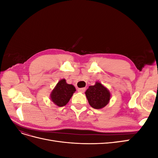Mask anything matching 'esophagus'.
<instances>
[{
	"mask_svg": "<svg viewBox=\"0 0 158 158\" xmlns=\"http://www.w3.org/2000/svg\"><path fill=\"white\" fill-rule=\"evenodd\" d=\"M78 91L79 92H82V93H84L85 91V88H78Z\"/></svg>",
	"mask_w": 158,
	"mask_h": 158,
	"instance_id": "obj_1",
	"label": "esophagus"
}]
</instances>
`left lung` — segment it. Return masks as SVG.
<instances>
[{"mask_svg":"<svg viewBox=\"0 0 158 158\" xmlns=\"http://www.w3.org/2000/svg\"><path fill=\"white\" fill-rule=\"evenodd\" d=\"M89 104L94 109H102L108 104L111 95L109 90L99 82L90 85L85 92Z\"/></svg>","mask_w":158,"mask_h":158,"instance_id":"1","label":"left lung"}]
</instances>
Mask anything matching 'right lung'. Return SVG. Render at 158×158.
Wrapping results in <instances>:
<instances>
[{"mask_svg": "<svg viewBox=\"0 0 158 158\" xmlns=\"http://www.w3.org/2000/svg\"><path fill=\"white\" fill-rule=\"evenodd\" d=\"M76 89L73 85L69 84L63 79L56 84L51 94V99L59 107L64 106L73 96Z\"/></svg>", "mask_w": 158, "mask_h": 158, "instance_id": "1", "label": "right lung"}]
</instances>
